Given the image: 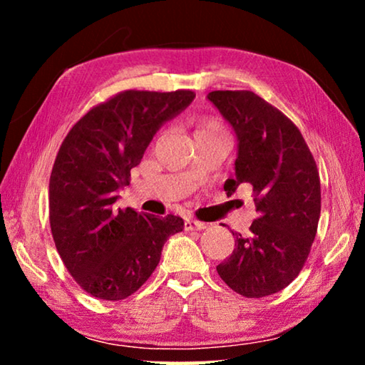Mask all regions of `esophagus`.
<instances>
[{"label": "esophagus", "instance_id": "esophagus-1", "mask_svg": "<svg viewBox=\"0 0 365 365\" xmlns=\"http://www.w3.org/2000/svg\"><path fill=\"white\" fill-rule=\"evenodd\" d=\"M206 224H202V222H197V220H187L185 222V230L187 232H193V230H205Z\"/></svg>", "mask_w": 365, "mask_h": 365}]
</instances>
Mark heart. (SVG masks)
Wrapping results in <instances>:
<instances>
[{
    "instance_id": "heart-1",
    "label": "heart",
    "mask_w": 365,
    "mask_h": 365,
    "mask_svg": "<svg viewBox=\"0 0 365 365\" xmlns=\"http://www.w3.org/2000/svg\"><path fill=\"white\" fill-rule=\"evenodd\" d=\"M195 137H201V135H224L222 127L217 120L214 119H202L196 122Z\"/></svg>"
}]
</instances>
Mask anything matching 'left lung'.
Returning <instances> with one entry per match:
<instances>
[{
    "label": "left lung",
    "mask_w": 365,
    "mask_h": 365,
    "mask_svg": "<svg viewBox=\"0 0 365 365\" xmlns=\"http://www.w3.org/2000/svg\"><path fill=\"white\" fill-rule=\"evenodd\" d=\"M237 135L235 177L224 185L232 196L252 187L257 219L250 235L233 233L232 256L217 265L220 279L246 298H264L288 287L304 265L320 217L316 160L298 127L252 91L207 95Z\"/></svg>",
    "instance_id": "obj_1"
}]
</instances>
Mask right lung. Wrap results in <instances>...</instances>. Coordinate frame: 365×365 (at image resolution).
Instances as JSON below:
<instances>
[{"instance_id": "add662e5", "label": "right lung", "mask_w": 365, "mask_h": 365, "mask_svg": "<svg viewBox=\"0 0 365 365\" xmlns=\"http://www.w3.org/2000/svg\"><path fill=\"white\" fill-rule=\"evenodd\" d=\"M193 100L190 90L122 91L86 113L59 148L49 178L51 233L67 270L95 298L137 292L168 238L183 230L177 215L122 211L114 202L156 132Z\"/></svg>"}]
</instances>
